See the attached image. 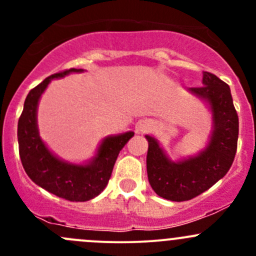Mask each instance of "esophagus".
Returning <instances> with one entry per match:
<instances>
[{"mask_svg":"<svg viewBox=\"0 0 256 256\" xmlns=\"http://www.w3.org/2000/svg\"><path fill=\"white\" fill-rule=\"evenodd\" d=\"M151 124L148 122V121L146 120H141L138 121V125H136V128H138V132H146V131L150 130V128H151Z\"/></svg>","mask_w":256,"mask_h":256,"instance_id":"esophagus-1","label":"esophagus"}]
</instances>
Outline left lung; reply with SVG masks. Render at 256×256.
<instances>
[{
    "label": "left lung",
    "mask_w": 256,
    "mask_h": 256,
    "mask_svg": "<svg viewBox=\"0 0 256 256\" xmlns=\"http://www.w3.org/2000/svg\"><path fill=\"white\" fill-rule=\"evenodd\" d=\"M203 86L188 92L203 100L212 114V131L207 146L194 156L172 161L157 138L146 135L147 177L152 190L164 200L182 202L206 192L230 168L236 152L238 114L230 88L214 74L203 72Z\"/></svg>",
    "instance_id": "left-lung-1"
}]
</instances>
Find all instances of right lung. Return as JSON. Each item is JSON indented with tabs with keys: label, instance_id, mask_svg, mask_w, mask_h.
<instances>
[{
	"label": "right lung",
	"instance_id": "1",
	"mask_svg": "<svg viewBox=\"0 0 256 256\" xmlns=\"http://www.w3.org/2000/svg\"><path fill=\"white\" fill-rule=\"evenodd\" d=\"M82 72L84 69L72 68L53 74L30 90L24 100L17 128L20 157L28 177L43 190L70 202H86L105 190L118 154L135 135L134 131H128L106 136L100 142L96 154L84 164L66 161L48 148L40 138L37 122L40 96L53 79Z\"/></svg>",
	"mask_w": 256,
	"mask_h": 256
}]
</instances>
